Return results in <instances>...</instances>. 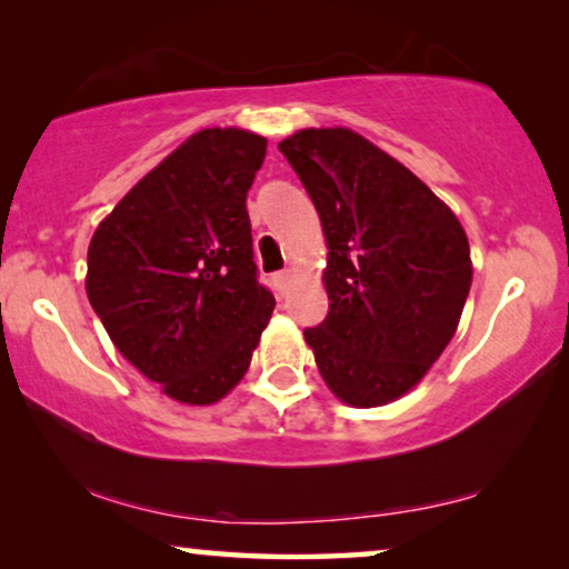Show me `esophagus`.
Here are the masks:
<instances>
[{
    "instance_id": "obj_1",
    "label": "esophagus",
    "mask_w": 569,
    "mask_h": 569,
    "mask_svg": "<svg viewBox=\"0 0 569 569\" xmlns=\"http://www.w3.org/2000/svg\"><path fill=\"white\" fill-rule=\"evenodd\" d=\"M274 279H277V287H279V290H287V284L292 282V269H282Z\"/></svg>"
}]
</instances>
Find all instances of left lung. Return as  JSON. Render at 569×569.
<instances>
[{
  "mask_svg": "<svg viewBox=\"0 0 569 569\" xmlns=\"http://www.w3.org/2000/svg\"><path fill=\"white\" fill-rule=\"evenodd\" d=\"M321 217L329 316L306 329L329 391L386 407L422 380L461 321L471 290L463 224L407 166L347 127L279 142Z\"/></svg>",
  "mask_w": 569,
  "mask_h": 569,
  "instance_id": "obj_1",
  "label": "left lung"
}]
</instances>
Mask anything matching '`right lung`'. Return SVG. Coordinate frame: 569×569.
<instances>
[{
	"instance_id": "right-lung-1",
	"label": "right lung",
	"mask_w": 569,
	"mask_h": 569,
	"mask_svg": "<svg viewBox=\"0 0 569 569\" xmlns=\"http://www.w3.org/2000/svg\"><path fill=\"white\" fill-rule=\"evenodd\" d=\"M267 139L191 134L98 224L84 290L116 349L178 403L224 399L251 365L274 298L256 282L246 197Z\"/></svg>"
}]
</instances>
